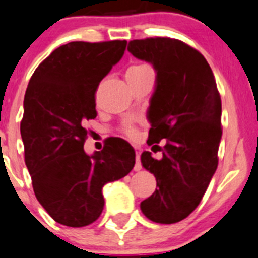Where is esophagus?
<instances>
[{
    "instance_id": "obj_1",
    "label": "esophagus",
    "mask_w": 258,
    "mask_h": 258,
    "mask_svg": "<svg viewBox=\"0 0 258 258\" xmlns=\"http://www.w3.org/2000/svg\"><path fill=\"white\" fill-rule=\"evenodd\" d=\"M142 169V164H141V157H139V155L137 153V157H136V165H134V170L136 171H139V170Z\"/></svg>"
}]
</instances>
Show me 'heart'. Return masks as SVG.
Returning a JSON list of instances; mask_svg holds the SVG:
<instances>
[{
	"mask_svg": "<svg viewBox=\"0 0 258 258\" xmlns=\"http://www.w3.org/2000/svg\"><path fill=\"white\" fill-rule=\"evenodd\" d=\"M148 72H152V69H151L150 66L146 65V63H137V65L131 66V68L127 69L126 79L127 78H133V77H138V75H142V74H146V73ZM126 132L131 134V136H133L134 134L133 129H127Z\"/></svg>",
	"mask_w": 258,
	"mask_h": 258,
	"instance_id": "b5f03b06",
	"label": "heart"
}]
</instances>
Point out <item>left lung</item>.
Instances as JSON below:
<instances>
[{
    "label": "left lung",
    "instance_id": "8db88e82",
    "mask_svg": "<svg viewBox=\"0 0 258 258\" xmlns=\"http://www.w3.org/2000/svg\"><path fill=\"white\" fill-rule=\"evenodd\" d=\"M127 51L156 72L147 143L166 139L161 160L148 151L141 156L142 166L157 183L141 210L155 223H178L200 205L217 169L223 134L220 94L206 58L181 41L136 39Z\"/></svg>",
    "mask_w": 258,
    "mask_h": 258
}]
</instances>
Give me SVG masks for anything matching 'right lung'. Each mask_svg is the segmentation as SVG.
Segmentation results:
<instances>
[{
  "instance_id": "1",
  "label": "right lung",
  "mask_w": 258,
  "mask_h": 258,
  "mask_svg": "<svg viewBox=\"0 0 258 258\" xmlns=\"http://www.w3.org/2000/svg\"><path fill=\"white\" fill-rule=\"evenodd\" d=\"M126 41L70 42L39 63L28 84L20 133L35 197L58 224L82 228L105 206L102 188L132 171L136 152L110 139L87 155L84 121L97 116L94 93L121 60Z\"/></svg>"
}]
</instances>
